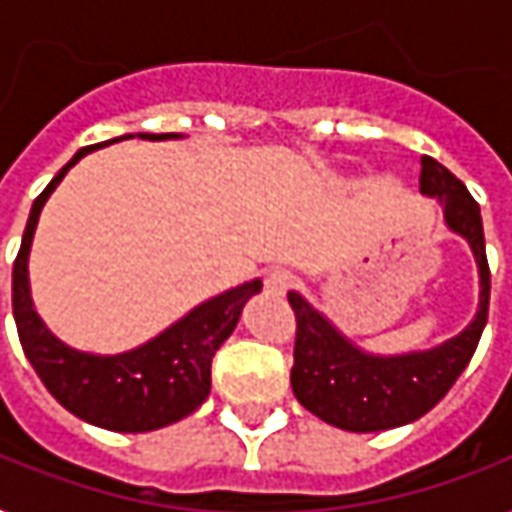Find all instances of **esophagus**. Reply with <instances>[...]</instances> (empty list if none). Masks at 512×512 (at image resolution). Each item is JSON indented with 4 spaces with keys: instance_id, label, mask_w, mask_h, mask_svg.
<instances>
[{
    "instance_id": "34e87169",
    "label": "esophagus",
    "mask_w": 512,
    "mask_h": 512,
    "mask_svg": "<svg viewBox=\"0 0 512 512\" xmlns=\"http://www.w3.org/2000/svg\"><path fill=\"white\" fill-rule=\"evenodd\" d=\"M293 285H296V277H293L291 271H285V268H277V271H271L266 277V291L274 293V296L288 293Z\"/></svg>"
}]
</instances>
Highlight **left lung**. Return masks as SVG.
Masks as SVG:
<instances>
[{"label":"left lung","instance_id":"8db88e82","mask_svg":"<svg viewBox=\"0 0 512 512\" xmlns=\"http://www.w3.org/2000/svg\"><path fill=\"white\" fill-rule=\"evenodd\" d=\"M421 194L443 207L446 227L460 235L474 255L480 274L477 313L466 330L432 349L374 355L346 338L302 293H288L296 313L291 388L299 405L332 427L380 432L430 413L463 374L485 330L491 271L485 257L480 205L452 171L427 155L421 157Z\"/></svg>","mask_w":512,"mask_h":512}]
</instances>
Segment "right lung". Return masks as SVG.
I'll return each mask as SVG.
<instances>
[{"label":"right lung","mask_w":512,"mask_h":512,"mask_svg":"<svg viewBox=\"0 0 512 512\" xmlns=\"http://www.w3.org/2000/svg\"><path fill=\"white\" fill-rule=\"evenodd\" d=\"M144 141H171L182 138L174 132H135ZM121 135L105 144L85 146L71 157L44 194L32 202L30 219L24 227L21 249L13 263V318L19 327V341L24 355L41 377L46 391L60 405L82 421L113 432H152L169 427L180 418L191 416L210 393V363L219 346L238 327L244 305L260 293L263 280H249L238 288L207 299L188 310L180 321L155 335L152 341L135 346L119 355H94L80 352L63 343L38 316L30 293V249L32 235L41 219L46 199L52 196L69 169L94 149L116 144Z\"/></svg>","instance_id":"right-lung-1"}]
</instances>
